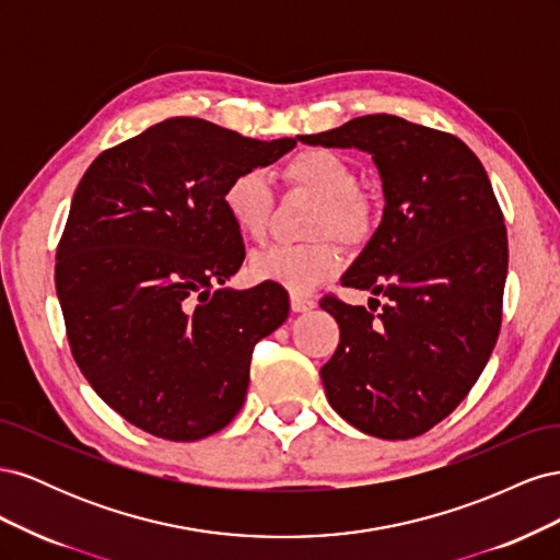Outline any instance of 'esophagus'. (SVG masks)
<instances>
[{
	"mask_svg": "<svg viewBox=\"0 0 560 560\" xmlns=\"http://www.w3.org/2000/svg\"><path fill=\"white\" fill-rule=\"evenodd\" d=\"M290 301H292V311L294 313H306V311H311L315 306V301L311 296H303V294H292Z\"/></svg>",
	"mask_w": 560,
	"mask_h": 560,
	"instance_id": "obj_1",
	"label": "esophagus"
}]
</instances>
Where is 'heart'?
<instances>
[{
    "label": "heart",
    "instance_id": "heart-1",
    "mask_svg": "<svg viewBox=\"0 0 560 560\" xmlns=\"http://www.w3.org/2000/svg\"><path fill=\"white\" fill-rule=\"evenodd\" d=\"M284 182L319 198L313 219V233H331L343 243H360L371 231V208L360 196V175L354 165L334 149H301L282 165ZM222 210L235 231L259 241L273 212V189L268 177L247 167L231 175L224 184ZM341 266V254L331 241L276 243L252 254L247 273L257 282H273L294 294L311 292Z\"/></svg>",
    "mask_w": 560,
    "mask_h": 560
}]
</instances>
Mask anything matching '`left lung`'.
Listing matches in <instances>:
<instances>
[{"label":"left lung","mask_w":560,"mask_h":560,"mask_svg":"<svg viewBox=\"0 0 560 560\" xmlns=\"http://www.w3.org/2000/svg\"><path fill=\"white\" fill-rule=\"evenodd\" d=\"M299 140L369 151L385 196L376 233L341 278L385 303L319 301L341 329L319 369L327 399L364 434H425L467 397L500 334L510 249L493 186L463 140L393 114Z\"/></svg>","instance_id":"8db88e82"}]
</instances>
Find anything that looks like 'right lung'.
Listing matches in <instances>:
<instances>
[{
    "mask_svg": "<svg viewBox=\"0 0 560 560\" xmlns=\"http://www.w3.org/2000/svg\"><path fill=\"white\" fill-rule=\"evenodd\" d=\"M294 147L175 116L103 151L81 177L56 292L81 374L130 425L196 442L241 411L252 350L290 315V296L273 282L224 287L245 245L219 196L231 175Z\"/></svg>",
    "mask_w": 560,
    "mask_h": 560,
    "instance_id": "obj_1",
    "label": "right lung"
}]
</instances>
